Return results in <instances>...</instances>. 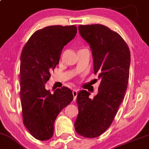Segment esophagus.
Masks as SVG:
<instances>
[{
    "label": "esophagus",
    "instance_id": "34e87169",
    "mask_svg": "<svg viewBox=\"0 0 149 149\" xmlns=\"http://www.w3.org/2000/svg\"><path fill=\"white\" fill-rule=\"evenodd\" d=\"M77 94H78V91H77V90H73L72 95H73V97H74V100H75L77 99Z\"/></svg>",
    "mask_w": 149,
    "mask_h": 149
}]
</instances>
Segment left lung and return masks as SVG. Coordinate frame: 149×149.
<instances>
[{
	"instance_id": "left-lung-1",
	"label": "left lung",
	"mask_w": 149,
	"mask_h": 149,
	"mask_svg": "<svg viewBox=\"0 0 149 149\" xmlns=\"http://www.w3.org/2000/svg\"><path fill=\"white\" fill-rule=\"evenodd\" d=\"M79 34L89 43L95 74L101 79L93 99L84 90L78 93L79 114L74 123L77 133L88 138L104 133L111 125L125 96L129 78L131 53L118 33L100 24L81 25Z\"/></svg>"
}]
</instances>
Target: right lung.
<instances>
[{
    "mask_svg": "<svg viewBox=\"0 0 149 149\" xmlns=\"http://www.w3.org/2000/svg\"><path fill=\"white\" fill-rule=\"evenodd\" d=\"M75 25H52L36 31L24 45L20 65V96L24 125L36 139L47 140L61 110L73 100L66 87L54 93L45 89L50 72L59 63L63 47L72 40Z\"/></svg>",
    "mask_w": 149,
    "mask_h": 149,
    "instance_id": "1",
    "label": "right lung"
}]
</instances>
